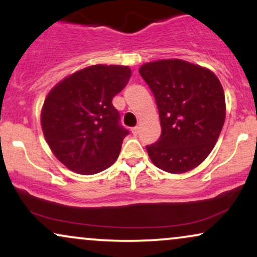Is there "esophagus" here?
I'll list each match as a JSON object with an SVG mask.
<instances>
[{
	"mask_svg": "<svg viewBox=\"0 0 257 257\" xmlns=\"http://www.w3.org/2000/svg\"><path fill=\"white\" fill-rule=\"evenodd\" d=\"M132 133L134 135H138V133H139V126L137 125V126H134V128H132Z\"/></svg>",
	"mask_w": 257,
	"mask_h": 257,
	"instance_id": "34e87169",
	"label": "esophagus"
}]
</instances>
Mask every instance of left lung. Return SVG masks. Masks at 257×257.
Masks as SVG:
<instances>
[{
	"instance_id": "obj_1",
	"label": "left lung",
	"mask_w": 257,
	"mask_h": 257,
	"mask_svg": "<svg viewBox=\"0 0 257 257\" xmlns=\"http://www.w3.org/2000/svg\"><path fill=\"white\" fill-rule=\"evenodd\" d=\"M139 72L155 95L161 119V137L146 146L152 163L167 173L190 172L208 157L225 123L219 78L180 59L144 64Z\"/></svg>"
}]
</instances>
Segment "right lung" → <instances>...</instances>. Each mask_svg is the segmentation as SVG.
Masks as SVG:
<instances>
[{
  "instance_id": "1",
  "label": "right lung",
  "mask_w": 257,
  "mask_h": 257,
  "mask_svg": "<svg viewBox=\"0 0 257 257\" xmlns=\"http://www.w3.org/2000/svg\"><path fill=\"white\" fill-rule=\"evenodd\" d=\"M132 76L128 66L93 65L59 82L47 95L41 124L52 152L82 175L107 169L129 134L112 99Z\"/></svg>"
}]
</instances>
